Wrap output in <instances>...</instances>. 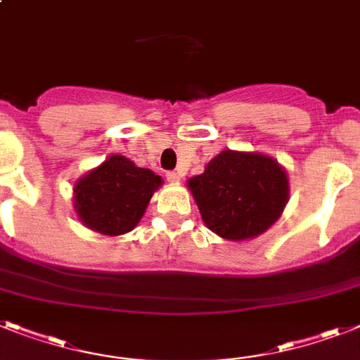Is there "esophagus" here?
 <instances>
[{"mask_svg": "<svg viewBox=\"0 0 360 360\" xmlns=\"http://www.w3.org/2000/svg\"><path fill=\"white\" fill-rule=\"evenodd\" d=\"M165 178H167L169 182H180L182 174L178 173V171H167V173H165Z\"/></svg>", "mask_w": 360, "mask_h": 360, "instance_id": "esophagus-1", "label": "esophagus"}]
</instances>
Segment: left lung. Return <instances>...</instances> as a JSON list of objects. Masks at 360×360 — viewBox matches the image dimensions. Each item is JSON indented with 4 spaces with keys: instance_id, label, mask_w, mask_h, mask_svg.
<instances>
[{
    "instance_id": "8db88e82",
    "label": "left lung",
    "mask_w": 360,
    "mask_h": 360,
    "mask_svg": "<svg viewBox=\"0 0 360 360\" xmlns=\"http://www.w3.org/2000/svg\"><path fill=\"white\" fill-rule=\"evenodd\" d=\"M202 221L217 236L245 240L278 221L289 198L287 173L269 156L222 150L189 180Z\"/></svg>"
}]
</instances>
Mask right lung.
Returning a JSON list of instances; mask_svg holds the SVG:
<instances>
[{"instance_id": "right-lung-1", "label": "right lung", "mask_w": 360, "mask_h": 360, "mask_svg": "<svg viewBox=\"0 0 360 360\" xmlns=\"http://www.w3.org/2000/svg\"><path fill=\"white\" fill-rule=\"evenodd\" d=\"M162 178L136 167L124 156H110L75 184V212L91 230L105 236L127 233L143 217Z\"/></svg>"}]
</instances>
